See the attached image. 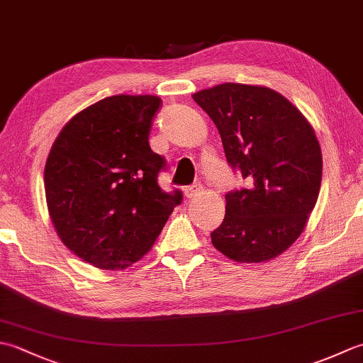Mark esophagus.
<instances>
[{"mask_svg": "<svg viewBox=\"0 0 363 363\" xmlns=\"http://www.w3.org/2000/svg\"><path fill=\"white\" fill-rule=\"evenodd\" d=\"M201 191H203V186L199 182H196L194 186H189L184 189V195H186V198H195L201 194Z\"/></svg>", "mask_w": 363, "mask_h": 363, "instance_id": "esophagus-1", "label": "esophagus"}]
</instances>
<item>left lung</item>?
Wrapping results in <instances>:
<instances>
[{
    "instance_id": "obj_1",
    "label": "left lung",
    "mask_w": 363,
    "mask_h": 363,
    "mask_svg": "<svg viewBox=\"0 0 363 363\" xmlns=\"http://www.w3.org/2000/svg\"><path fill=\"white\" fill-rule=\"evenodd\" d=\"M217 126L226 160L248 186L226 194L212 245L235 262H265L296 240L320 194L323 159L309 121L277 91L226 82L194 95Z\"/></svg>"
}]
</instances>
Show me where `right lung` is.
Segmentation results:
<instances>
[{
  "label": "right lung",
  "mask_w": 363,
  "mask_h": 363,
  "mask_svg": "<svg viewBox=\"0 0 363 363\" xmlns=\"http://www.w3.org/2000/svg\"><path fill=\"white\" fill-rule=\"evenodd\" d=\"M152 95H115L76 113L45 165V195L60 240L89 264L123 269L151 250L182 191L157 184L165 159L150 148Z\"/></svg>",
  "instance_id": "right-lung-1"
}]
</instances>
